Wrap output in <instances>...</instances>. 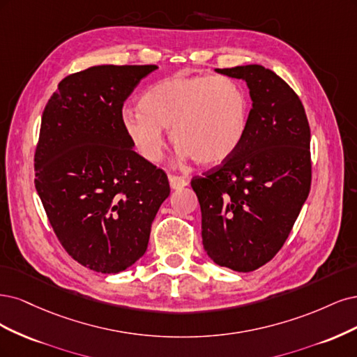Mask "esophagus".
Segmentation results:
<instances>
[{
    "instance_id": "34e87169",
    "label": "esophagus",
    "mask_w": 357,
    "mask_h": 357,
    "mask_svg": "<svg viewBox=\"0 0 357 357\" xmlns=\"http://www.w3.org/2000/svg\"><path fill=\"white\" fill-rule=\"evenodd\" d=\"M169 182H170V187L174 190H181L188 183V181L185 178L176 176V175H169Z\"/></svg>"
}]
</instances>
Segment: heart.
<instances>
[{
  "label": "heart",
  "mask_w": 357,
  "mask_h": 357,
  "mask_svg": "<svg viewBox=\"0 0 357 357\" xmlns=\"http://www.w3.org/2000/svg\"><path fill=\"white\" fill-rule=\"evenodd\" d=\"M141 112H123V129L148 162L165 151L163 129L182 158L200 165L225 160L243 141L249 123V98L236 79L221 75H174L149 89Z\"/></svg>",
  "instance_id": "b5f03b06"
}]
</instances>
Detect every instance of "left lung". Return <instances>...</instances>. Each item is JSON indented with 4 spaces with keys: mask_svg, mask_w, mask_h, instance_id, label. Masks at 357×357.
I'll return each instance as SVG.
<instances>
[{
    "mask_svg": "<svg viewBox=\"0 0 357 357\" xmlns=\"http://www.w3.org/2000/svg\"><path fill=\"white\" fill-rule=\"evenodd\" d=\"M216 73L246 82L252 99L243 141L191 181L203 248L218 266L254 271L282 249L312 185L310 126L286 82L261 65Z\"/></svg>",
    "mask_w": 357,
    "mask_h": 357,
    "instance_id": "left-lung-1",
    "label": "left lung"
}]
</instances>
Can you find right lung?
Segmentation results:
<instances>
[{
  "label": "right lung",
  "mask_w": 357,
  "mask_h": 357,
  "mask_svg": "<svg viewBox=\"0 0 357 357\" xmlns=\"http://www.w3.org/2000/svg\"><path fill=\"white\" fill-rule=\"evenodd\" d=\"M155 65H99L65 77L44 108L36 188L63 249L105 274L146 250L167 175L133 149L123 103Z\"/></svg>",
  "instance_id": "1"
}]
</instances>
